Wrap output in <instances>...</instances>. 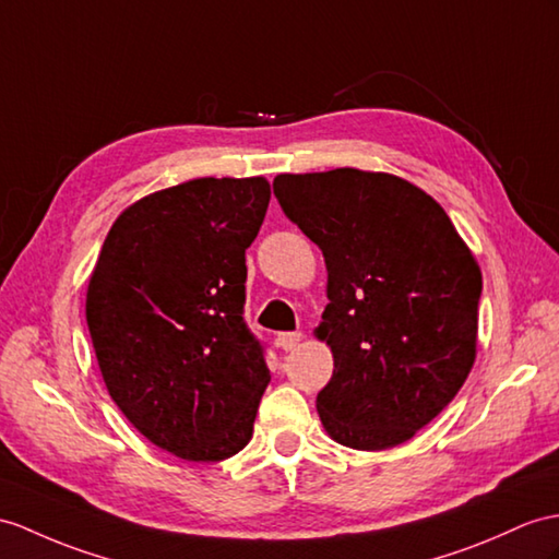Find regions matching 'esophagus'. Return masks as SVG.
Instances as JSON below:
<instances>
[{
	"label": "esophagus",
	"instance_id": "1",
	"mask_svg": "<svg viewBox=\"0 0 559 559\" xmlns=\"http://www.w3.org/2000/svg\"><path fill=\"white\" fill-rule=\"evenodd\" d=\"M275 342L282 350H294L298 344L304 342V334L301 332H282V334H277Z\"/></svg>",
	"mask_w": 559,
	"mask_h": 559
}]
</instances>
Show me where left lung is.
Here are the masks:
<instances>
[{
  "mask_svg": "<svg viewBox=\"0 0 559 559\" xmlns=\"http://www.w3.org/2000/svg\"><path fill=\"white\" fill-rule=\"evenodd\" d=\"M275 197L326 265L316 338L334 372L318 415L336 443L386 451L455 399L476 360L481 267L451 217L391 173L277 175Z\"/></svg>",
  "mask_w": 559,
  "mask_h": 559,
  "instance_id": "left-lung-1",
  "label": "left lung"
}]
</instances>
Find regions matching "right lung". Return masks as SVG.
<instances>
[{"instance_id": "1", "label": "right lung", "mask_w": 559, "mask_h": 559, "mask_svg": "<svg viewBox=\"0 0 559 559\" xmlns=\"http://www.w3.org/2000/svg\"><path fill=\"white\" fill-rule=\"evenodd\" d=\"M265 177H197L134 201L111 225L85 316L108 396L144 439L189 462L251 441L270 370L241 318Z\"/></svg>"}]
</instances>
